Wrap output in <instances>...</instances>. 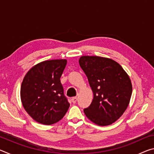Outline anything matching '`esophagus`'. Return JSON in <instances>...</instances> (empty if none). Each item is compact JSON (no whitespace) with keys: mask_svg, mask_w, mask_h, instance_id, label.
I'll list each match as a JSON object with an SVG mask.
<instances>
[{"mask_svg":"<svg viewBox=\"0 0 154 154\" xmlns=\"http://www.w3.org/2000/svg\"><path fill=\"white\" fill-rule=\"evenodd\" d=\"M77 100V98L76 97V96H75V97H72V102L73 103H76Z\"/></svg>","mask_w":154,"mask_h":154,"instance_id":"34e87169","label":"esophagus"}]
</instances>
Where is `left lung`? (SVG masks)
Listing matches in <instances>:
<instances>
[{
  "label": "left lung",
  "instance_id": "1",
  "mask_svg": "<svg viewBox=\"0 0 154 154\" xmlns=\"http://www.w3.org/2000/svg\"><path fill=\"white\" fill-rule=\"evenodd\" d=\"M79 62L94 94L84 113L99 126L113 124L129 105L132 87L128 75L118 62L109 58L85 56Z\"/></svg>",
  "mask_w": 154,
  "mask_h": 154
}]
</instances>
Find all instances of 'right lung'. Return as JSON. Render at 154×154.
I'll return each mask as SVG.
<instances>
[{"mask_svg":"<svg viewBox=\"0 0 154 154\" xmlns=\"http://www.w3.org/2000/svg\"><path fill=\"white\" fill-rule=\"evenodd\" d=\"M66 62L51 60L41 62L30 69L23 79L20 90L23 106L38 123L55 124L69 108L60 82Z\"/></svg>","mask_w":154,"mask_h":154,"instance_id":"right-lung-1","label":"right lung"}]
</instances>
